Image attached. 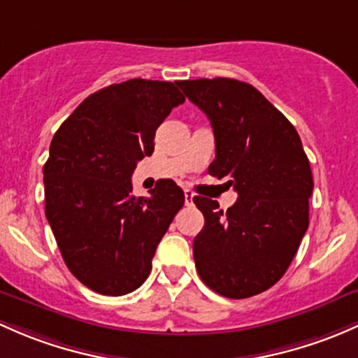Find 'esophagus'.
Returning a JSON list of instances; mask_svg holds the SVG:
<instances>
[{"label": "esophagus", "mask_w": 358, "mask_h": 358, "mask_svg": "<svg viewBox=\"0 0 358 358\" xmlns=\"http://www.w3.org/2000/svg\"><path fill=\"white\" fill-rule=\"evenodd\" d=\"M183 194H185V204L190 206L192 202H194V192L185 190V192H183Z\"/></svg>", "instance_id": "obj_1"}]
</instances>
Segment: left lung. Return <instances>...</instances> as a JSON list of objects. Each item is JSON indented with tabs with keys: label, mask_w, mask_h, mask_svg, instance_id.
<instances>
[{
	"label": "left lung",
	"mask_w": 358,
	"mask_h": 358,
	"mask_svg": "<svg viewBox=\"0 0 358 358\" xmlns=\"http://www.w3.org/2000/svg\"><path fill=\"white\" fill-rule=\"evenodd\" d=\"M213 125L216 157L209 175L238 194L228 210L194 197L204 228L194 238L199 276L228 299H248L281 280L308 228L314 189L295 127L247 82H176Z\"/></svg>",
	"instance_id": "1"
}]
</instances>
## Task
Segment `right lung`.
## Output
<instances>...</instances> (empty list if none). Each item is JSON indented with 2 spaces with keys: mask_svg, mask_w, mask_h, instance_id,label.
<instances>
[{
  "mask_svg": "<svg viewBox=\"0 0 358 358\" xmlns=\"http://www.w3.org/2000/svg\"><path fill=\"white\" fill-rule=\"evenodd\" d=\"M183 101L173 82L131 78L90 94L52 137L43 169L46 217L66 268L101 295H125L148 280L185 202L173 180L150 197L131 194L135 166Z\"/></svg>",
  "mask_w": 358,
  "mask_h": 358,
  "instance_id": "1",
  "label": "right lung"
}]
</instances>
